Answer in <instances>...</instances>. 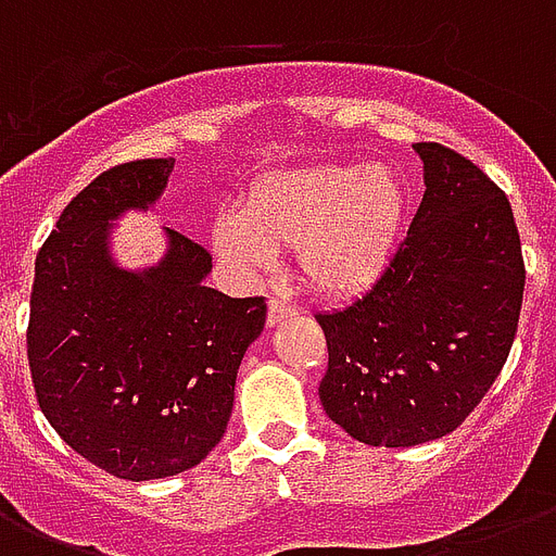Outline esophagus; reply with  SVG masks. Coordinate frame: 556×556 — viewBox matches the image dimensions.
<instances>
[{
    "label": "esophagus",
    "mask_w": 556,
    "mask_h": 556,
    "mask_svg": "<svg viewBox=\"0 0 556 556\" xmlns=\"http://www.w3.org/2000/svg\"><path fill=\"white\" fill-rule=\"evenodd\" d=\"M296 308L291 303H286L282 296H274L268 303V326H277V323L288 320V317H294Z\"/></svg>",
    "instance_id": "1"
}]
</instances>
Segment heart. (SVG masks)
Masks as SVG:
<instances>
[{"instance_id":"obj_1","label":"heart","mask_w":556,"mask_h":556,"mask_svg":"<svg viewBox=\"0 0 556 556\" xmlns=\"http://www.w3.org/2000/svg\"><path fill=\"white\" fill-rule=\"evenodd\" d=\"M406 192L387 167L323 164L277 173L253 187L244 207L216 222V248L242 270H268L294 248L314 291L357 294L383 274L404 222Z\"/></svg>"}]
</instances>
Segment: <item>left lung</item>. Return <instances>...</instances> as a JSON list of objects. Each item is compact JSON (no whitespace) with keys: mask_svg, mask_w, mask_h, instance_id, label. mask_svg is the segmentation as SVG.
I'll return each mask as SVG.
<instances>
[{"mask_svg":"<svg viewBox=\"0 0 556 556\" xmlns=\"http://www.w3.org/2000/svg\"><path fill=\"white\" fill-rule=\"evenodd\" d=\"M424 199L364 296L314 314L323 409L371 447L441 439L473 413L519 326L526 262L508 195L462 152L421 141Z\"/></svg>","mask_w":556,"mask_h":556,"instance_id":"obj_1","label":"left lung"}]
</instances>
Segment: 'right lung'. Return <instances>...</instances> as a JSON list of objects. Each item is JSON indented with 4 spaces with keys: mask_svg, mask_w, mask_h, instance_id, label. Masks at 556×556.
<instances>
[{
    "mask_svg": "<svg viewBox=\"0 0 556 556\" xmlns=\"http://www.w3.org/2000/svg\"><path fill=\"white\" fill-rule=\"evenodd\" d=\"M173 159L126 161L74 195L37 253L28 366L56 435L117 479H164L216 447L236 371L265 329V296L207 288L210 256L169 230L159 268L129 274L106 253L109 218L159 199Z\"/></svg>",
    "mask_w": 556,
    "mask_h": 556,
    "instance_id": "right-lung-1",
    "label": "right lung"
}]
</instances>
